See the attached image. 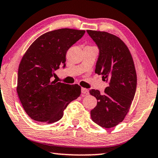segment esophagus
I'll list each match as a JSON object with an SVG mask.
<instances>
[{
	"instance_id": "34e87169",
	"label": "esophagus",
	"mask_w": 158,
	"mask_h": 158,
	"mask_svg": "<svg viewBox=\"0 0 158 158\" xmlns=\"http://www.w3.org/2000/svg\"><path fill=\"white\" fill-rule=\"evenodd\" d=\"M81 93L83 94H85V95H88V94H89V91L87 89L81 88Z\"/></svg>"
}]
</instances>
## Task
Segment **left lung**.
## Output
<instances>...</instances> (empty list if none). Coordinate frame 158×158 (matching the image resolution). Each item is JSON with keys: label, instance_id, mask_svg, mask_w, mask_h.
<instances>
[{"label": "left lung", "instance_id": "obj_1", "mask_svg": "<svg viewBox=\"0 0 158 158\" xmlns=\"http://www.w3.org/2000/svg\"><path fill=\"white\" fill-rule=\"evenodd\" d=\"M86 32L99 50L95 73L102 75L103 81L109 84L103 93L95 89L89 91L97 99L91 117L98 126L110 128L123 121L135 96V66L130 51L119 37L106 32Z\"/></svg>", "mask_w": 158, "mask_h": 158}]
</instances>
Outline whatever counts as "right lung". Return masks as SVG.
Masks as SVG:
<instances>
[{"instance_id": "right-lung-1", "label": "right lung", "mask_w": 158, "mask_h": 158, "mask_svg": "<svg viewBox=\"0 0 158 158\" xmlns=\"http://www.w3.org/2000/svg\"><path fill=\"white\" fill-rule=\"evenodd\" d=\"M84 30L63 28L41 35L23 56L18 72L17 92L25 111L32 119L55 123L69 103L81 94L78 84L52 81L55 71L65 68L66 54L81 38Z\"/></svg>"}]
</instances>
